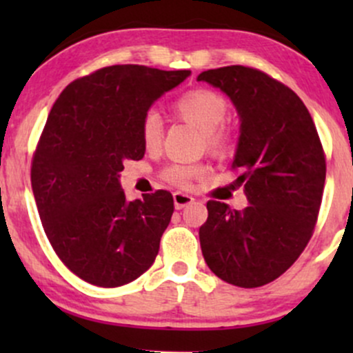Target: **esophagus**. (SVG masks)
Masks as SVG:
<instances>
[{"label":"esophagus","mask_w":353,"mask_h":353,"mask_svg":"<svg viewBox=\"0 0 353 353\" xmlns=\"http://www.w3.org/2000/svg\"><path fill=\"white\" fill-rule=\"evenodd\" d=\"M192 202H194V197L189 196V194L174 192V205H176V209L188 208V205L192 204Z\"/></svg>","instance_id":"1"}]
</instances>
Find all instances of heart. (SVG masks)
Wrapping results in <instances>:
<instances>
[{"label":"heart","instance_id":"obj_1","mask_svg":"<svg viewBox=\"0 0 353 353\" xmlns=\"http://www.w3.org/2000/svg\"><path fill=\"white\" fill-rule=\"evenodd\" d=\"M172 111L179 119L194 124L202 131L205 149L214 154H225L232 144V134L224 124L228 117V101L224 96L208 88L189 89L172 104ZM141 139L148 151H154L161 145L164 125L156 111H148L141 119ZM205 164H171L163 171V179L177 185L188 188L196 177L205 174Z\"/></svg>","mask_w":353,"mask_h":353}]
</instances>
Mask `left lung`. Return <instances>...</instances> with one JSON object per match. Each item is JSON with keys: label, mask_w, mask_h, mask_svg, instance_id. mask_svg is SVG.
Instances as JSON below:
<instances>
[{"label": "left lung", "mask_w": 353, "mask_h": 353, "mask_svg": "<svg viewBox=\"0 0 353 353\" xmlns=\"http://www.w3.org/2000/svg\"><path fill=\"white\" fill-rule=\"evenodd\" d=\"M232 99L241 137L232 163L250 204L239 212L208 202L201 225L209 269L232 285L254 289L285 272L309 244L325 184V152L309 109L290 88L249 66L201 72Z\"/></svg>", "instance_id": "obj_1"}]
</instances>
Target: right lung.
I'll list each match as a JSON object with an SVG mask.
<instances>
[{"mask_svg":"<svg viewBox=\"0 0 353 353\" xmlns=\"http://www.w3.org/2000/svg\"><path fill=\"white\" fill-rule=\"evenodd\" d=\"M190 71L116 64L72 81L52 104L31 161L48 241L64 265L98 287L132 282L152 265L174 212L172 194L128 201L124 161L144 157L141 119Z\"/></svg>","mask_w":353,"mask_h":353,"instance_id":"add662e5","label":"right lung"}]
</instances>
